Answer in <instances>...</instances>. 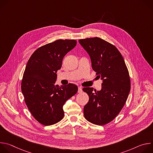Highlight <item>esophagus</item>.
I'll use <instances>...</instances> for the list:
<instances>
[{
  "mask_svg": "<svg viewBox=\"0 0 153 153\" xmlns=\"http://www.w3.org/2000/svg\"><path fill=\"white\" fill-rule=\"evenodd\" d=\"M82 92V87H81V86H79V88H78V93H81Z\"/></svg>",
  "mask_w": 153,
  "mask_h": 153,
  "instance_id": "1",
  "label": "esophagus"
}]
</instances>
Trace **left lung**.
<instances>
[{"label":"left lung","mask_w":153,"mask_h":153,"mask_svg":"<svg viewBox=\"0 0 153 153\" xmlns=\"http://www.w3.org/2000/svg\"><path fill=\"white\" fill-rule=\"evenodd\" d=\"M80 44L90 56L93 70L103 80L102 89L86 87L89 101L83 108L88 122L105 125L113 120L125 105L131 89L130 77L124 59L111 43L96 37L80 39Z\"/></svg>","instance_id":"obj_1"}]
</instances>
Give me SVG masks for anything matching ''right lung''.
Instances as JSON below:
<instances>
[{"instance_id": "obj_1", "label": "right lung", "mask_w": 153, "mask_h": 153, "mask_svg": "<svg viewBox=\"0 0 153 153\" xmlns=\"http://www.w3.org/2000/svg\"><path fill=\"white\" fill-rule=\"evenodd\" d=\"M76 44L73 39L56 40L38 48L27 62L21 82L22 92L32 116L45 126L63 119V106L78 91L73 83L56 85V73L61 68L64 56Z\"/></svg>"}]
</instances>
